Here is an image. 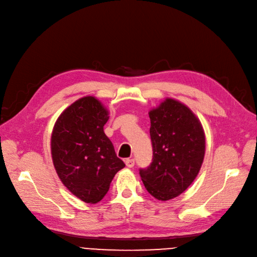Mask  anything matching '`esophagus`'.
Returning <instances> with one entry per match:
<instances>
[{
	"mask_svg": "<svg viewBox=\"0 0 257 257\" xmlns=\"http://www.w3.org/2000/svg\"><path fill=\"white\" fill-rule=\"evenodd\" d=\"M125 165L127 168H133L134 165H135V160L134 159H126L125 160Z\"/></svg>",
	"mask_w": 257,
	"mask_h": 257,
	"instance_id": "obj_1",
	"label": "esophagus"
}]
</instances>
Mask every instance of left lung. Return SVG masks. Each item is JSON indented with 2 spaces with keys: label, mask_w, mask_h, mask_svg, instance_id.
I'll use <instances>...</instances> for the list:
<instances>
[{
  "label": "left lung",
  "mask_w": 257,
  "mask_h": 257,
  "mask_svg": "<svg viewBox=\"0 0 257 257\" xmlns=\"http://www.w3.org/2000/svg\"><path fill=\"white\" fill-rule=\"evenodd\" d=\"M148 114L154 158L140 176L150 195L167 201L197 177L205 154V134L199 118L177 99L166 97Z\"/></svg>",
  "instance_id": "1"
}]
</instances>
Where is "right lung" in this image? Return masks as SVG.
I'll return each mask as SVG.
<instances>
[{
	"label": "right lung",
	"instance_id": "right-lung-1",
	"mask_svg": "<svg viewBox=\"0 0 257 257\" xmlns=\"http://www.w3.org/2000/svg\"><path fill=\"white\" fill-rule=\"evenodd\" d=\"M109 117L100 100L87 95L60 114L52 132L51 154L60 180L90 204L103 198L115 174L125 166L103 132Z\"/></svg>",
	"mask_w": 257,
	"mask_h": 257
}]
</instances>
